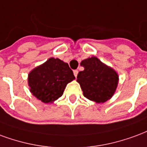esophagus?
Wrapping results in <instances>:
<instances>
[{"label":"esophagus","mask_w":147,"mask_h":147,"mask_svg":"<svg viewBox=\"0 0 147 147\" xmlns=\"http://www.w3.org/2000/svg\"><path fill=\"white\" fill-rule=\"evenodd\" d=\"M78 70H77V69L74 70V74L75 78H77V76H78Z\"/></svg>","instance_id":"1"}]
</instances>
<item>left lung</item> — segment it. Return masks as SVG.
Masks as SVG:
<instances>
[{"instance_id": "left-lung-1", "label": "left lung", "mask_w": 147, "mask_h": 147, "mask_svg": "<svg viewBox=\"0 0 147 147\" xmlns=\"http://www.w3.org/2000/svg\"><path fill=\"white\" fill-rule=\"evenodd\" d=\"M81 66L84 69L78 73L77 81L84 97L96 103H103L112 98L118 84L117 73L96 56L82 60Z\"/></svg>"}]
</instances>
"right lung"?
Instances as JSON below:
<instances>
[{"mask_svg": "<svg viewBox=\"0 0 147 147\" xmlns=\"http://www.w3.org/2000/svg\"><path fill=\"white\" fill-rule=\"evenodd\" d=\"M75 79L68 63L50 58L28 74L30 92L44 103H53L63 96L68 83Z\"/></svg>", "mask_w": 147, "mask_h": 147, "instance_id": "1", "label": "right lung"}]
</instances>
